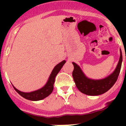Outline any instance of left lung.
Masks as SVG:
<instances>
[{"instance_id": "obj_1", "label": "left lung", "mask_w": 126, "mask_h": 126, "mask_svg": "<svg viewBox=\"0 0 126 126\" xmlns=\"http://www.w3.org/2000/svg\"><path fill=\"white\" fill-rule=\"evenodd\" d=\"M122 61V55L121 50L119 61L115 71L105 78L99 80L90 79L86 78L79 67L76 63L73 62L74 65L73 77L77 88L81 93L91 96H96L107 92L113 86L117 80L121 71Z\"/></svg>"}]
</instances>
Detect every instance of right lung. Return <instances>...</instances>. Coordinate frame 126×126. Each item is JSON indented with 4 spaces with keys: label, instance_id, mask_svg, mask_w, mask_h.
<instances>
[{
    "label": "right lung",
    "instance_id": "add662e5",
    "mask_svg": "<svg viewBox=\"0 0 126 126\" xmlns=\"http://www.w3.org/2000/svg\"><path fill=\"white\" fill-rule=\"evenodd\" d=\"M65 63V61H63L62 62H60L59 64H57L53 68L47 84L42 88L40 89V90H36V91H34V92H30V93H24V92L19 91L18 90H17L14 86L13 87H14V90L21 96H23L24 98L27 99V100H30L32 101H37L44 99L52 93V91L53 90V84H54V82H55V77H56L57 74L59 72L60 70L61 69V68L64 65Z\"/></svg>",
    "mask_w": 126,
    "mask_h": 126
}]
</instances>
